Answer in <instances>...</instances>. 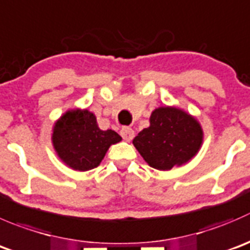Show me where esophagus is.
Returning <instances> with one entry per match:
<instances>
[{
	"label": "esophagus",
	"instance_id": "1",
	"mask_svg": "<svg viewBox=\"0 0 250 250\" xmlns=\"http://www.w3.org/2000/svg\"><path fill=\"white\" fill-rule=\"evenodd\" d=\"M121 135H122V138L125 140H132L133 138H134V130L132 129L130 127H123L122 129H121Z\"/></svg>",
	"mask_w": 250,
	"mask_h": 250
}]
</instances>
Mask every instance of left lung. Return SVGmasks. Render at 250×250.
Returning <instances> with one entry per match:
<instances>
[{
	"instance_id": "obj_1",
	"label": "left lung",
	"mask_w": 250,
	"mask_h": 250,
	"mask_svg": "<svg viewBox=\"0 0 250 250\" xmlns=\"http://www.w3.org/2000/svg\"><path fill=\"white\" fill-rule=\"evenodd\" d=\"M203 130L195 118L176 107H159L150 127L133 139L135 149L154 168L167 171L189 161L199 151Z\"/></svg>"
}]
</instances>
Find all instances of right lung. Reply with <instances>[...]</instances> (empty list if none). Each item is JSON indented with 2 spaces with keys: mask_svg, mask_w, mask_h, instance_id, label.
I'll list each match as a JSON object with an SVG mask.
<instances>
[{
  "mask_svg": "<svg viewBox=\"0 0 250 250\" xmlns=\"http://www.w3.org/2000/svg\"><path fill=\"white\" fill-rule=\"evenodd\" d=\"M122 138L112 129L101 130L88 110H72L55 123L52 143L60 159L77 171H89L100 165L106 151Z\"/></svg>",
  "mask_w": 250,
  "mask_h": 250,
  "instance_id": "obj_1",
  "label": "right lung"
}]
</instances>
